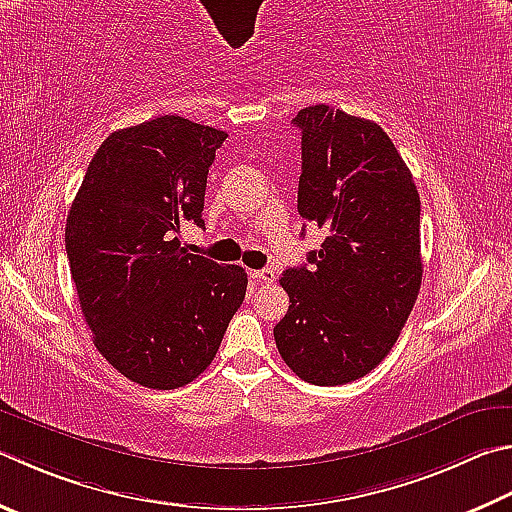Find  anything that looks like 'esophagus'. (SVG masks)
Wrapping results in <instances>:
<instances>
[{"label": "esophagus", "mask_w": 512, "mask_h": 512, "mask_svg": "<svg viewBox=\"0 0 512 512\" xmlns=\"http://www.w3.org/2000/svg\"><path fill=\"white\" fill-rule=\"evenodd\" d=\"M250 277H253V280L259 284H271L275 280V271L273 268H262V271L250 273Z\"/></svg>", "instance_id": "obj_1"}]
</instances>
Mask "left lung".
<instances>
[{"label":"left lung","instance_id":"8db88e82","mask_svg":"<svg viewBox=\"0 0 512 512\" xmlns=\"http://www.w3.org/2000/svg\"><path fill=\"white\" fill-rule=\"evenodd\" d=\"M297 212L327 230L309 264L280 280L288 311L275 324L284 362L311 385L369 374L401 336L421 288V199L383 127L329 105L297 111Z\"/></svg>","mask_w":512,"mask_h":512}]
</instances>
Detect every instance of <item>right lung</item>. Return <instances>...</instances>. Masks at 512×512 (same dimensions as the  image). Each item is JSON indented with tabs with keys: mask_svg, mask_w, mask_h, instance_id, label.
I'll list each match as a JSON object with an SVG mask.
<instances>
[{
	"mask_svg": "<svg viewBox=\"0 0 512 512\" xmlns=\"http://www.w3.org/2000/svg\"><path fill=\"white\" fill-rule=\"evenodd\" d=\"M221 129L161 116L118 129L91 159L64 244L94 345L150 389L192 383L217 356L248 275L181 248L183 221L203 226L208 167Z\"/></svg>",
	"mask_w": 512,
	"mask_h": 512,
	"instance_id": "1",
	"label": "right lung"
}]
</instances>
